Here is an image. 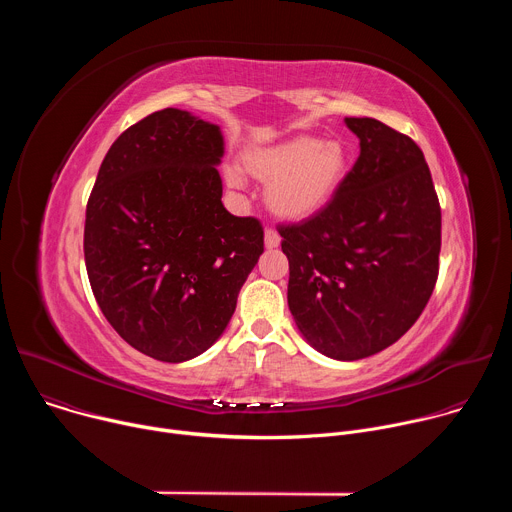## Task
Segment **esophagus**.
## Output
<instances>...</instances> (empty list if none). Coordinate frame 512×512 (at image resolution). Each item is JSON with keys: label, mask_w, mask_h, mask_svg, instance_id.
<instances>
[{"label": "esophagus", "mask_w": 512, "mask_h": 512, "mask_svg": "<svg viewBox=\"0 0 512 512\" xmlns=\"http://www.w3.org/2000/svg\"><path fill=\"white\" fill-rule=\"evenodd\" d=\"M279 243H281V237L273 229H267L265 231V247L267 249H277Z\"/></svg>", "instance_id": "1"}]
</instances>
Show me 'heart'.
Segmentation results:
<instances>
[{"instance_id": "obj_1", "label": "heart", "mask_w": 512, "mask_h": 512, "mask_svg": "<svg viewBox=\"0 0 512 512\" xmlns=\"http://www.w3.org/2000/svg\"><path fill=\"white\" fill-rule=\"evenodd\" d=\"M243 170L265 182L267 208L289 223H302L324 212L342 190L350 172V154L340 139L294 135L243 154ZM231 188H243L237 168L225 172Z\"/></svg>"}]
</instances>
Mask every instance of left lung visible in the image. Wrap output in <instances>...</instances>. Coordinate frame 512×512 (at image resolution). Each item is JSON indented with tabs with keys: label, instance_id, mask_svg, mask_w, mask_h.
Instances as JSON below:
<instances>
[{
	"label": "left lung",
	"instance_id": "obj_1",
	"mask_svg": "<svg viewBox=\"0 0 512 512\" xmlns=\"http://www.w3.org/2000/svg\"><path fill=\"white\" fill-rule=\"evenodd\" d=\"M360 154L334 202L281 227L287 306L334 360L373 356L421 316L440 265L442 212L417 143L373 117H346Z\"/></svg>",
	"mask_w": 512,
	"mask_h": 512
}]
</instances>
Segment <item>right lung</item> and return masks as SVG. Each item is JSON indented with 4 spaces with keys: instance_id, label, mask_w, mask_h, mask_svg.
I'll return each instance as SVG.
<instances>
[{
    "instance_id": "1",
    "label": "right lung",
    "mask_w": 512,
    "mask_h": 512,
    "mask_svg": "<svg viewBox=\"0 0 512 512\" xmlns=\"http://www.w3.org/2000/svg\"><path fill=\"white\" fill-rule=\"evenodd\" d=\"M218 125L164 109L109 148L87 204L85 263L115 332L162 362H184L227 330L263 253V229L223 206Z\"/></svg>"
}]
</instances>
